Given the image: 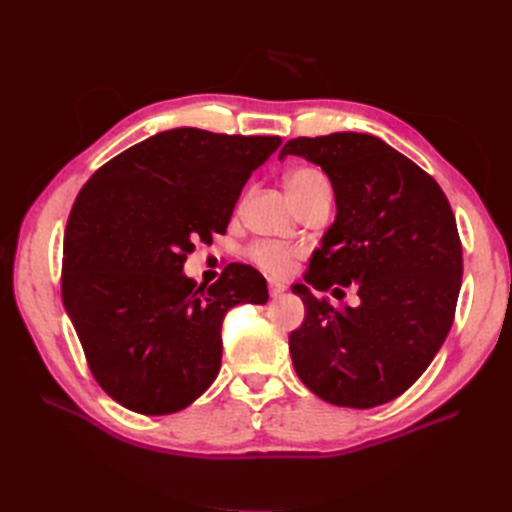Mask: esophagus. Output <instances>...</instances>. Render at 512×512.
Returning <instances> with one entry per match:
<instances>
[{
    "instance_id": "esophagus-1",
    "label": "esophagus",
    "mask_w": 512,
    "mask_h": 512,
    "mask_svg": "<svg viewBox=\"0 0 512 512\" xmlns=\"http://www.w3.org/2000/svg\"><path fill=\"white\" fill-rule=\"evenodd\" d=\"M286 290L284 284H277V282H269V294L271 297H280V294Z\"/></svg>"
}]
</instances>
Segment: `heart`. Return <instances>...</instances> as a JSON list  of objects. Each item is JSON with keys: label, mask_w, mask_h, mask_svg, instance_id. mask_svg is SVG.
<instances>
[{"label": "heart", "mask_w": 512, "mask_h": 512, "mask_svg": "<svg viewBox=\"0 0 512 512\" xmlns=\"http://www.w3.org/2000/svg\"><path fill=\"white\" fill-rule=\"evenodd\" d=\"M286 192L294 207L301 209L309 200L316 198L322 192H331L329 181L324 179L318 168L312 166H297L286 173L284 177ZM297 247H290L277 241L269 239H258L250 247H247V258H250L254 265L265 271L271 277H284L292 271L294 260L299 258Z\"/></svg>", "instance_id": "b5f03b06"}]
</instances>
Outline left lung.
<instances>
[{
    "mask_svg": "<svg viewBox=\"0 0 512 512\" xmlns=\"http://www.w3.org/2000/svg\"><path fill=\"white\" fill-rule=\"evenodd\" d=\"M288 153L322 166L337 203L305 283H352L362 299L333 308L294 286L305 320L288 337L292 365L333 406H382L421 378L453 327L463 273L453 209L436 179L376 136H299Z\"/></svg>",
    "mask_w": 512,
    "mask_h": 512,
    "instance_id": "1",
    "label": "left lung"
}]
</instances>
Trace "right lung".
Here are the masks:
<instances>
[{
	"instance_id": "add662e5",
	"label": "right lung",
	"mask_w": 512,
	"mask_h": 512,
	"mask_svg": "<svg viewBox=\"0 0 512 512\" xmlns=\"http://www.w3.org/2000/svg\"><path fill=\"white\" fill-rule=\"evenodd\" d=\"M280 145V136L168 130L108 160L76 196L61 297L91 376L123 408H188L218 376L228 309L267 303L254 267L230 262L211 286L181 267L194 243L224 235L245 181Z\"/></svg>"
}]
</instances>
